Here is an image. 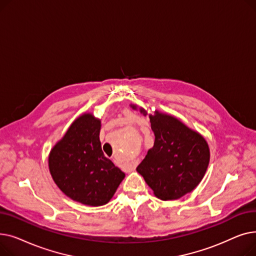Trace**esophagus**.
I'll use <instances>...</instances> for the list:
<instances>
[{"label": "esophagus", "instance_id": "esophagus-1", "mask_svg": "<svg viewBox=\"0 0 256 256\" xmlns=\"http://www.w3.org/2000/svg\"><path fill=\"white\" fill-rule=\"evenodd\" d=\"M114 162H115V160H114ZM124 169L128 170V171H132L134 169H135V165H134V164H126Z\"/></svg>", "mask_w": 256, "mask_h": 256}]
</instances>
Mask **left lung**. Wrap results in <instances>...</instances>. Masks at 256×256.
Segmentation results:
<instances>
[{"instance_id":"1","label":"left lung","mask_w":256,"mask_h":256,"mask_svg":"<svg viewBox=\"0 0 256 256\" xmlns=\"http://www.w3.org/2000/svg\"><path fill=\"white\" fill-rule=\"evenodd\" d=\"M154 132L152 148L137 167L154 194L162 200H176L192 192L202 180L210 163V147L204 137L176 117L158 110L148 114Z\"/></svg>"}]
</instances>
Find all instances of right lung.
Here are the masks:
<instances>
[{
  "label": "right lung",
  "mask_w": 256,
  "mask_h": 256,
  "mask_svg": "<svg viewBox=\"0 0 256 256\" xmlns=\"http://www.w3.org/2000/svg\"><path fill=\"white\" fill-rule=\"evenodd\" d=\"M102 121L92 113L78 116L48 154V169L59 189L85 206H100L114 196L126 174L102 150Z\"/></svg>",
  "instance_id": "add662e5"
}]
</instances>
